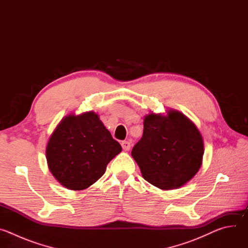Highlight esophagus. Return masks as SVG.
<instances>
[{"mask_svg":"<svg viewBox=\"0 0 248 248\" xmlns=\"http://www.w3.org/2000/svg\"><path fill=\"white\" fill-rule=\"evenodd\" d=\"M122 147L124 151H128L130 149V142H129V141H123Z\"/></svg>","mask_w":248,"mask_h":248,"instance_id":"34e87169","label":"esophagus"}]
</instances>
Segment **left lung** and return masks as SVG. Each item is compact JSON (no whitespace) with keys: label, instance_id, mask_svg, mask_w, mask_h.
<instances>
[{"label":"left lung","instance_id":"obj_1","mask_svg":"<svg viewBox=\"0 0 248 248\" xmlns=\"http://www.w3.org/2000/svg\"><path fill=\"white\" fill-rule=\"evenodd\" d=\"M143 135L131 156L143 179L162 190L180 188L199 170L204 154L203 137L183 113L169 109L167 115L144 116Z\"/></svg>","mask_w":248,"mask_h":248}]
</instances>
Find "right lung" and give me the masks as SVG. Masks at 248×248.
Listing matches in <instances>:
<instances>
[{
	"mask_svg": "<svg viewBox=\"0 0 248 248\" xmlns=\"http://www.w3.org/2000/svg\"><path fill=\"white\" fill-rule=\"evenodd\" d=\"M122 146L93 111L63 117L51 134L46 159L54 178L65 188L83 190L105 173Z\"/></svg>",
	"mask_w": 248,
	"mask_h": 248,
	"instance_id": "right-lung-1",
	"label": "right lung"
}]
</instances>
